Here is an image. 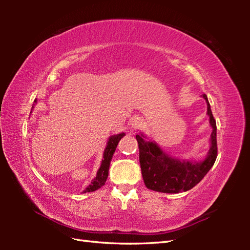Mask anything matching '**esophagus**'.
Wrapping results in <instances>:
<instances>
[{
	"mask_svg": "<svg viewBox=\"0 0 250 250\" xmlns=\"http://www.w3.org/2000/svg\"><path fill=\"white\" fill-rule=\"evenodd\" d=\"M142 120L140 118H135L133 121H132V128L133 129H137L140 128V126L142 125Z\"/></svg>",
	"mask_w": 250,
	"mask_h": 250,
	"instance_id": "esophagus-1",
	"label": "esophagus"
}]
</instances>
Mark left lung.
Masks as SVG:
<instances>
[{
    "instance_id": "left-lung-1",
    "label": "left lung",
    "mask_w": 250,
    "mask_h": 250,
    "mask_svg": "<svg viewBox=\"0 0 250 250\" xmlns=\"http://www.w3.org/2000/svg\"><path fill=\"white\" fill-rule=\"evenodd\" d=\"M203 98L207 103V114L209 116L211 146L208 155L202 162H186L167 156L157 144L147 142L143 135H136L140 149V163L145 186L150 190L164 193H178L188 191L198 185L214 166L217 158V126L211 113L206 94Z\"/></svg>"
}]
</instances>
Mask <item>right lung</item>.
Here are the masks:
<instances>
[{
  "label": "right lung",
  "mask_w": 250,
  "mask_h": 250,
  "mask_svg": "<svg viewBox=\"0 0 250 250\" xmlns=\"http://www.w3.org/2000/svg\"><path fill=\"white\" fill-rule=\"evenodd\" d=\"M125 136V133H120L117 135H113L109 137L107 146H106L105 150H104V155H103V160H102V164L99 168V171L97 173V176L92 180L91 184H90L88 187L84 189L83 192H92V191H95L100 189L101 187H103L106 183V179H107L108 176V169H109V164H110V160L113 158L114 152L116 150V147L118 145L119 141Z\"/></svg>",
  "instance_id": "obj_1"
}]
</instances>
